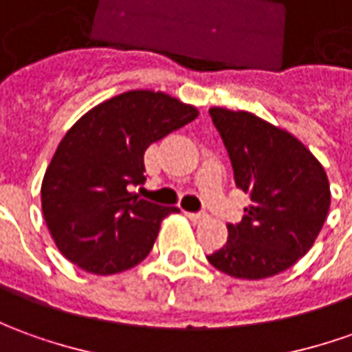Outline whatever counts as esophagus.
<instances>
[{
	"label": "esophagus",
	"instance_id": "34e87169",
	"mask_svg": "<svg viewBox=\"0 0 352 352\" xmlns=\"http://www.w3.org/2000/svg\"><path fill=\"white\" fill-rule=\"evenodd\" d=\"M186 217H188V219H192V221H200V219H204V217H206V214H202V212H188Z\"/></svg>",
	"mask_w": 352,
	"mask_h": 352
}]
</instances>
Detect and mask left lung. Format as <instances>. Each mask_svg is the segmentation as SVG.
Instances as JSON below:
<instances>
[{"label":"left lung","mask_w":352,"mask_h":352,"mask_svg":"<svg viewBox=\"0 0 352 352\" xmlns=\"http://www.w3.org/2000/svg\"><path fill=\"white\" fill-rule=\"evenodd\" d=\"M210 117L226 144L235 185L250 195L227 243L208 262L239 279L285 272L312 248L329 210V183L307 146L248 111L212 107Z\"/></svg>","instance_id":"8db88e82"}]
</instances>
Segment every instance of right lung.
Segmentation results:
<instances>
[{
    "label": "right lung",
    "instance_id": "add662e5",
    "mask_svg": "<svg viewBox=\"0 0 352 352\" xmlns=\"http://www.w3.org/2000/svg\"><path fill=\"white\" fill-rule=\"evenodd\" d=\"M177 98L131 90L92 107L67 131L42 181V212L61 254L96 276L140 264L160 223L179 208L131 192L144 183L148 146L195 121Z\"/></svg>",
    "mask_w": 352,
    "mask_h": 352
}]
</instances>
